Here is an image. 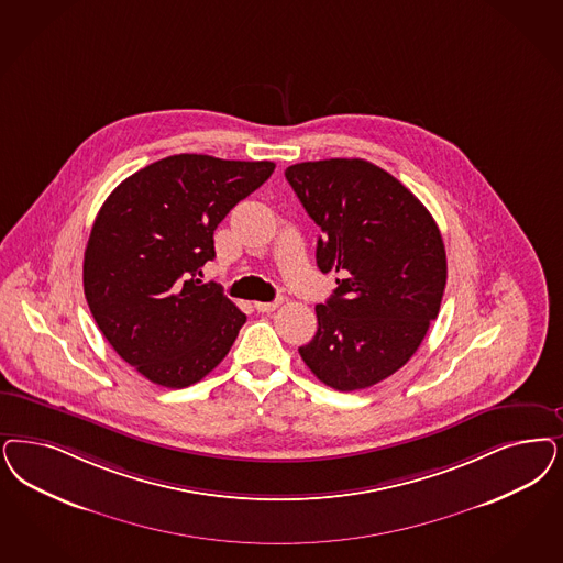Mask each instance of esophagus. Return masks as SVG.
Wrapping results in <instances>:
<instances>
[{
	"mask_svg": "<svg viewBox=\"0 0 563 563\" xmlns=\"http://www.w3.org/2000/svg\"><path fill=\"white\" fill-rule=\"evenodd\" d=\"M280 303H283V297L276 299V301H257V303H255V310L262 311V313H271V311L276 310Z\"/></svg>",
	"mask_w": 563,
	"mask_h": 563,
	"instance_id": "1",
	"label": "esophagus"
}]
</instances>
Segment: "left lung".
<instances>
[{
  "label": "left lung",
  "instance_id": "obj_1",
  "mask_svg": "<svg viewBox=\"0 0 563 563\" xmlns=\"http://www.w3.org/2000/svg\"><path fill=\"white\" fill-rule=\"evenodd\" d=\"M285 176L322 231L318 268L341 274L299 355L329 387H372L408 364L439 316L441 231L416 195L366 159L301 162Z\"/></svg>",
  "mask_w": 563,
  "mask_h": 563
}]
</instances>
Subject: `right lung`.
<instances>
[{
  "instance_id": "add662e5",
  "label": "right lung",
  "mask_w": 563,
  "mask_h": 563,
  "mask_svg": "<svg viewBox=\"0 0 563 563\" xmlns=\"http://www.w3.org/2000/svg\"><path fill=\"white\" fill-rule=\"evenodd\" d=\"M272 173L274 162L170 155L103 201L85 250V297L108 343L147 380L189 387L233 347L247 316L197 274L216 255V227Z\"/></svg>"
}]
</instances>
